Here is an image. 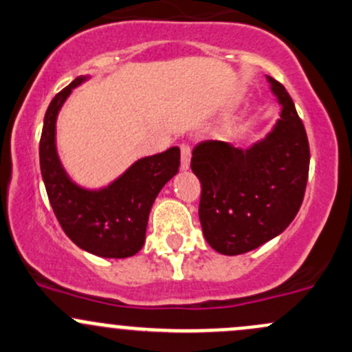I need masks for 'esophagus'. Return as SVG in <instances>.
<instances>
[{
  "label": "esophagus",
  "instance_id": "esophagus-1",
  "mask_svg": "<svg viewBox=\"0 0 352 352\" xmlns=\"http://www.w3.org/2000/svg\"><path fill=\"white\" fill-rule=\"evenodd\" d=\"M190 166V146L187 143L180 145V168L188 170Z\"/></svg>",
  "mask_w": 352,
  "mask_h": 352
}]
</instances>
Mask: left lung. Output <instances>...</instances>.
I'll return each instance as SVG.
<instances>
[{"label": "left lung", "mask_w": 352, "mask_h": 352, "mask_svg": "<svg viewBox=\"0 0 352 352\" xmlns=\"http://www.w3.org/2000/svg\"><path fill=\"white\" fill-rule=\"evenodd\" d=\"M268 82L282 113L266 138L246 150L207 140L192 151L190 168L202 186V232L210 248L229 256L256 250L283 232L305 195V128L287 89L273 77Z\"/></svg>", "instance_id": "obj_1"}]
</instances>
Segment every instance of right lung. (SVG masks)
Listing matches in <instances>:
<instances>
[{
	"label": "right lung",
	"mask_w": 352,
	"mask_h": 352,
	"mask_svg": "<svg viewBox=\"0 0 352 352\" xmlns=\"http://www.w3.org/2000/svg\"><path fill=\"white\" fill-rule=\"evenodd\" d=\"M74 79L52 99L40 138V170L55 217L65 234L82 250L102 258H128L145 244L150 209L162 187L179 172L180 150L135 162L120 179L101 190H87L69 179L55 146V121L74 87Z\"/></svg>",
	"instance_id": "obj_1"
}]
</instances>
